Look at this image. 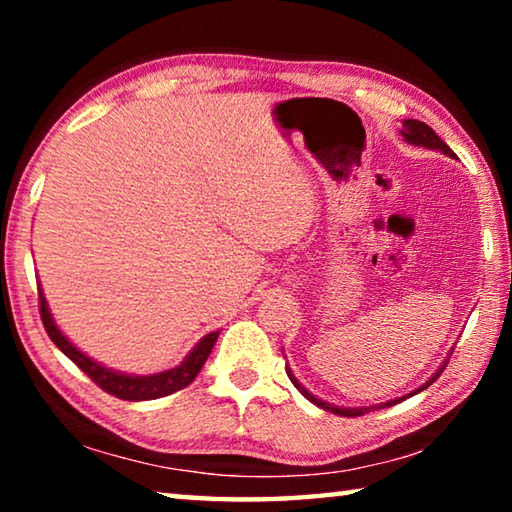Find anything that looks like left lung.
Masks as SVG:
<instances>
[{"label": "left lung", "instance_id": "1", "mask_svg": "<svg viewBox=\"0 0 512 512\" xmlns=\"http://www.w3.org/2000/svg\"><path fill=\"white\" fill-rule=\"evenodd\" d=\"M400 135L404 137L406 142L409 144H415V146H424V149H431V151H440V153H445V155H449V158H454V151L449 149V146L440 140V137L431 131V128L424 124V121H418V119H404V124H402V131H400ZM445 366L447 363H443V366H440L436 372H433V375L427 379V384H422L420 388H415L413 393H409V395H404V397H395V400H391V402H384V404H375V406H336V404H329V402H325V400H318L316 395H311L305 386L300 384V381L296 379V375H293L291 372V368H287V375H289V379L293 381V386L298 388V391L307 397V400L311 402V404H316V406H320V409H325V411H332V413H336V415H345V418H357V415H363V413H368V411H377V409H384V406H393V404H397V402H402V400H406V397H411V395H418L420 391H424V388L427 386H431L433 381H436L438 377H440V372L445 370Z\"/></svg>", "mask_w": 512, "mask_h": 512}]
</instances>
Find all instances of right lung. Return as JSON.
<instances>
[{
	"instance_id": "right-lung-1",
	"label": "right lung",
	"mask_w": 512,
	"mask_h": 512,
	"mask_svg": "<svg viewBox=\"0 0 512 512\" xmlns=\"http://www.w3.org/2000/svg\"><path fill=\"white\" fill-rule=\"evenodd\" d=\"M38 296H40L42 325H45L49 339L56 343V348L63 352L65 357L72 359L76 366H79L85 375L94 381V384L103 388L106 393L119 397V400H128V402L158 400V397H167L171 393L180 391V388L189 386L196 379L198 372H201L203 363L207 361V357H210L216 339H219V332L205 334L203 339L194 345L192 352H189L187 357L180 361V366L171 368V370L155 372V375H126V372L101 366L99 361L90 359L88 354H83L79 348H76V345L58 329L42 289Z\"/></svg>"
}]
</instances>
